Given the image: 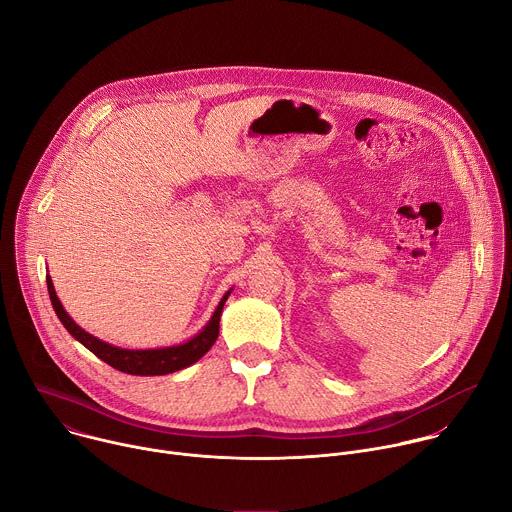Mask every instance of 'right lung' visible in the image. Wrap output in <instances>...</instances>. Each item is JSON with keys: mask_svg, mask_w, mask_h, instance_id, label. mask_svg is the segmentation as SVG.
I'll list each match as a JSON object with an SVG mask.
<instances>
[{"mask_svg": "<svg viewBox=\"0 0 512 512\" xmlns=\"http://www.w3.org/2000/svg\"><path fill=\"white\" fill-rule=\"evenodd\" d=\"M46 285H48V296H50L52 308L72 338L79 340L85 348H89L103 362L111 364L113 369L127 373V375H139V377L176 373V371L190 367V364H194L196 360H200L218 338V322H221L225 302L229 300L231 291H233V287L227 291V294L221 298V302H218L216 310L212 312L210 320L190 340L172 344V346H160V348H121V346L109 344V342L89 334L68 316V312L62 308V304L56 296L50 275H46Z\"/></svg>", "mask_w": 512, "mask_h": 512, "instance_id": "1", "label": "right lung"}]
</instances>
